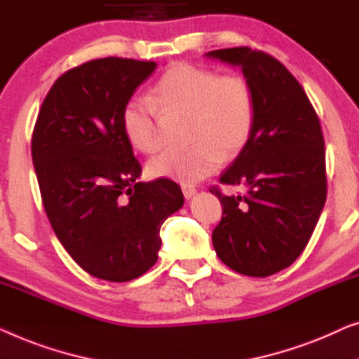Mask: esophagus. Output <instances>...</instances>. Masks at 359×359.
I'll return each instance as SVG.
<instances>
[{
  "label": "esophagus",
  "instance_id": "34e87169",
  "mask_svg": "<svg viewBox=\"0 0 359 359\" xmlns=\"http://www.w3.org/2000/svg\"><path fill=\"white\" fill-rule=\"evenodd\" d=\"M182 194H184V196H185L187 200H190L191 196H194V195L196 194V190H195L194 185H187V184H184V185H182Z\"/></svg>",
  "mask_w": 359,
  "mask_h": 359
}]
</instances>
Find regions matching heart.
<instances>
[{
    "label": "heart",
    "instance_id": "1",
    "mask_svg": "<svg viewBox=\"0 0 359 359\" xmlns=\"http://www.w3.org/2000/svg\"><path fill=\"white\" fill-rule=\"evenodd\" d=\"M161 115L187 114L191 146L170 149L151 159L148 172L156 179L194 184L219 168L224 151L234 154L249 141L255 122V102L249 83L241 76L218 74L187 63L170 67L146 99H130L122 110L128 143L141 153L159 149Z\"/></svg>",
    "mask_w": 359,
    "mask_h": 359
}]
</instances>
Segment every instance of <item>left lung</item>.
I'll return each instance as SVG.
<instances>
[{"mask_svg":"<svg viewBox=\"0 0 359 359\" xmlns=\"http://www.w3.org/2000/svg\"><path fill=\"white\" fill-rule=\"evenodd\" d=\"M205 57L239 68L255 102L250 138L219 177L245 187V194L210 190L223 205L211 239L229 269L264 278L301 255L324 210V136L304 89L278 60L247 47Z\"/></svg>","mask_w":359,"mask_h":359,"instance_id":"1","label":"left lung"}]
</instances>
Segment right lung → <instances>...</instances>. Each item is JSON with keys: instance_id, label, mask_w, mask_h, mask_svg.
Returning <instances> with one entry per match:
<instances>
[{"instance_id": "1", "label": "right lung", "mask_w": 359, "mask_h": 359, "mask_svg": "<svg viewBox=\"0 0 359 359\" xmlns=\"http://www.w3.org/2000/svg\"><path fill=\"white\" fill-rule=\"evenodd\" d=\"M158 65L99 58L60 76L32 135L43 208L65 250L95 278L123 283L158 260L161 226L182 208L169 179L138 182L122 110Z\"/></svg>"}]
</instances>
